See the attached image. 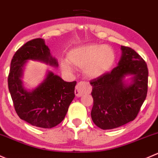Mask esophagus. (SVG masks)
Instances as JSON below:
<instances>
[{
	"label": "esophagus",
	"mask_w": 158,
	"mask_h": 158,
	"mask_svg": "<svg viewBox=\"0 0 158 158\" xmlns=\"http://www.w3.org/2000/svg\"><path fill=\"white\" fill-rule=\"evenodd\" d=\"M90 86L88 83L86 82H79L75 87V90H74V94H75L76 97H81V96L86 93L90 92Z\"/></svg>",
	"instance_id": "obj_1"
}]
</instances>
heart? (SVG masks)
Masks as SVG:
<instances>
[{"label":"heart","instance_id":"1","mask_svg":"<svg viewBox=\"0 0 158 158\" xmlns=\"http://www.w3.org/2000/svg\"><path fill=\"white\" fill-rule=\"evenodd\" d=\"M68 61L72 65L84 68L86 75L92 78L100 77L108 73L113 67L115 55L113 48L108 45L89 44L70 50ZM64 71H71L72 68L68 62H61Z\"/></svg>","mask_w":158,"mask_h":158}]
</instances>
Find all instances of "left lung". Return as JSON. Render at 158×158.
Returning a JSON list of instances; mask_svg holds the SVG:
<instances>
[{
	"instance_id": "1",
	"label": "left lung",
	"mask_w": 158,
	"mask_h": 158,
	"mask_svg": "<svg viewBox=\"0 0 158 158\" xmlns=\"http://www.w3.org/2000/svg\"><path fill=\"white\" fill-rule=\"evenodd\" d=\"M121 50L118 65L90 81L94 99L91 118L103 130L133 121L147 96V64L132 48L121 46ZM128 76L130 78L126 80Z\"/></svg>"
}]
</instances>
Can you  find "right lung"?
<instances>
[{
  "label": "right lung",
  "mask_w": 158,
  "mask_h": 158,
  "mask_svg": "<svg viewBox=\"0 0 158 158\" xmlns=\"http://www.w3.org/2000/svg\"><path fill=\"white\" fill-rule=\"evenodd\" d=\"M30 60L57 68L58 61L50 53L43 39L27 42L13 57L8 75V88L14 108L21 119L36 127L51 128L59 124L74 100L76 81L66 82L52 71L32 90L22 81L24 66Z\"/></svg>",
  "instance_id": "obj_1"
}]
</instances>
